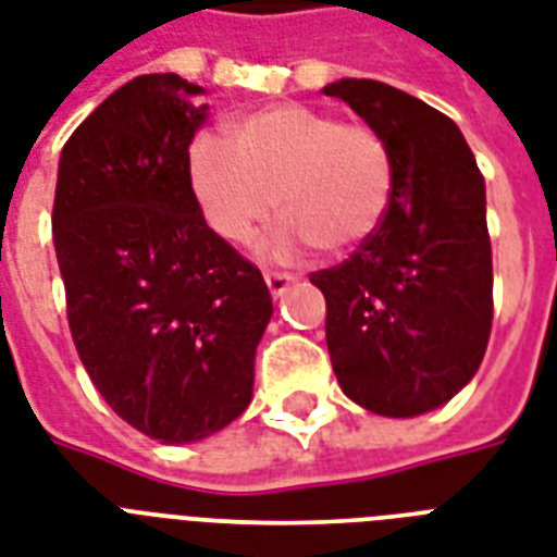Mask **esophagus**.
<instances>
[{
    "label": "esophagus",
    "mask_w": 557,
    "mask_h": 557,
    "mask_svg": "<svg viewBox=\"0 0 557 557\" xmlns=\"http://www.w3.org/2000/svg\"><path fill=\"white\" fill-rule=\"evenodd\" d=\"M265 283H269L271 295L283 297L286 288L295 283V274H288V271H265Z\"/></svg>",
    "instance_id": "1"
}]
</instances>
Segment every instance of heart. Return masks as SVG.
Instances as JSON below:
<instances>
[{"label":"heart","mask_w":557,"mask_h":557,"mask_svg":"<svg viewBox=\"0 0 557 557\" xmlns=\"http://www.w3.org/2000/svg\"><path fill=\"white\" fill-rule=\"evenodd\" d=\"M231 141L213 133L190 147V182L208 225L227 243L251 239L280 208V243L344 251L379 227L393 196V156L372 126L277 103L236 117Z\"/></svg>","instance_id":"b5f03b06"}]
</instances>
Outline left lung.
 Wrapping results in <instances>:
<instances>
[{
  "mask_svg": "<svg viewBox=\"0 0 557 557\" xmlns=\"http://www.w3.org/2000/svg\"><path fill=\"white\" fill-rule=\"evenodd\" d=\"M341 98L387 141V213L349 260L314 271L341 389L407 419L454 398L492 335V239L485 182L448 115L379 81H338Z\"/></svg>",
  "mask_w": 557,
  "mask_h": 557,
  "instance_id": "8db88e82",
  "label": "left lung"
}]
</instances>
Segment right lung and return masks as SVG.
I'll return each instance as SVG.
<instances>
[{
	"mask_svg": "<svg viewBox=\"0 0 557 557\" xmlns=\"http://www.w3.org/2000/svg\"><path fill=\"white\" fill-rule=\"evenodd\" d=\"M205 89L141 74L60 152L51 227L74 347L135 431L182 445L222 431L253 393L269 326L260 269L208 227L190 182Z\"/></svg>",
	"mask_w": 557,
	"mask_h": 557,
	"instance_id": "add662e5",
	"label": "right lung"
}]
</instances>
